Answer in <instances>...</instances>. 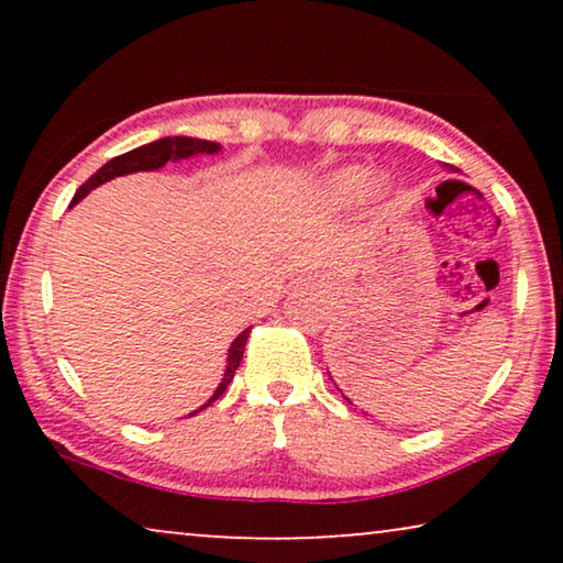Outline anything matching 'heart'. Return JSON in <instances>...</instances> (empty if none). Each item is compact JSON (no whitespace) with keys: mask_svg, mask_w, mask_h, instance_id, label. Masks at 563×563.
Masks as SVG:
<instances>
[{"mask_svg":"<svg viewBox=\"0 0 563 563\" xmlns=\"http://www.w3.org/2000/svg\"><path fill=\"white\" fill-rule=\"evenodd\" d=\"M372 184H374V176L366 166H349L330 176L325 184V191L333 202L349 205L353 199L364 197Z\"/></svg>","mask_w":563,"mask_h":563,"instance_id":"obj_1","label":"heart"}]
</instances>
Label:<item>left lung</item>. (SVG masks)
<instances>
[{"label": "left lung", "instance_id": "8db88e82", "mask_svg": "<svg viewBox=\"0 0 563 563\" xmlns=\"http://www.w3.org/2000/svg\"><path fill=\"white\" fill-rule=\"evenodd\" d=\"M345 399H349V397H345Z\"/></svg>", "mask_w": 563, "mask_h": 563}]
</instances>
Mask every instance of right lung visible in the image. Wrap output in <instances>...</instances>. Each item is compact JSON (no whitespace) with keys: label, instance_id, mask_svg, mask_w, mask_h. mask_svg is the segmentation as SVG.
<instances>
[{"label":"right lung","instance_id":"add662e5","mask_svg":"<svg viewBox=\"0 0 563 563\" xmlns=\"http://www.w3.org/2000/svg\"><path fill=\"white\" fill-rule=\"evenodd\" d=\"M218 151H220V143L199 141V137H187V135L161 137V141H153L148 145H141V148H133V151L122 153V156H114L112 161H107V164L99 168L97 174L89 176V181H84L81 187L76 189L71 205L81 202V199L87 197L91 189H97L99 184L114 179V176H125V174H135V172H156V168L166 166L168 161L191 158V156H199V153H207V156H212V153H218ZM249 333H251V328H245L243 333L238 335L233 343H230V349H228V366H225V374H222V382L218 384V389H214V395L207 399V405L199 407V410L210 407L214 399H218L222 391L228 389V384L233 382L235 368L241 366V358H243V351H245V341H249ZM191 415H195V412H191ZM191 415H189V418H191Z\"/></svg>","mask_w":563,"mask_h":563}]
</instances>
